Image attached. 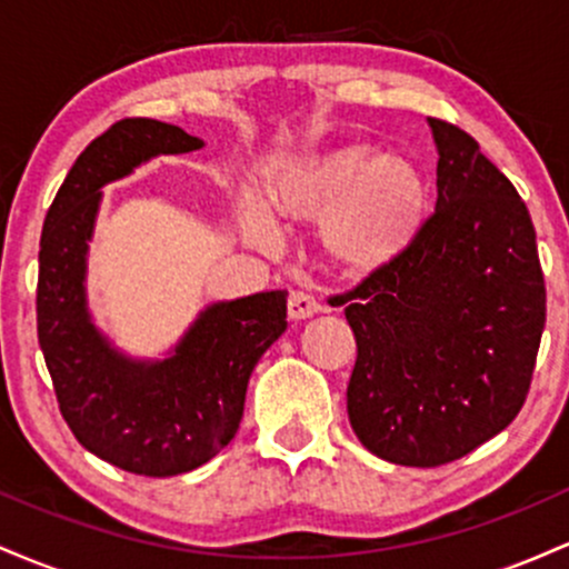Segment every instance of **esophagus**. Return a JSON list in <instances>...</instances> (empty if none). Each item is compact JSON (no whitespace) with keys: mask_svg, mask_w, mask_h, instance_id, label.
<instances>
[{"mask_svg":"<svg viewBox=\"0 0 569 569\" xmlns=\"http://www.w3.org/2000/svg\"><path fill=\"white\" fill-rule=\"evenodd\" d=\"M318 310H321V305H318V299L312 297V293L291 291V297H289V316L293 318V321H305V318L316 316Z\"/></svg>","mask_w":569,"mask_h":569,"instance_id":"esophagus-1","label":"esophagus"}]
</instances>
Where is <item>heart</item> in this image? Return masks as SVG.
Listing matches in <instances>:
<instances>
[{
  "label": "heart",
  "instance_id": "heart-1",
  "mask_svg": "<svg viewBox=\"0 0 569 569\" xmlns=\"http://www.w3.org/2000/svg\"><path fill=\"white\" fill-rule=\"evenodd\" d=\"M270 202L280 219L326 221L323 240L337 262L375 270L411 238L426 208V179L407 154L371 143H342L312 154L272 179ZM243 224L259 243H278L267 206L248 198Z\"/></svg>",
  "mask_w": 569,
  "mask_h": 569
}]
</instances>
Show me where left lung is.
I'll return each instance as SVG.
<instances>
[{
    "instance_id": "1",
    "label": "left lung",
    "mask_w": 569,
    "mask_h": 569,
    "mask_svg": "<svg viewBox=\"0 0 569 569\" xmlns=\"http://www.w3.org/2000/svg\"><path fill=\"white\" fill-rule=\"evenodd\" d=\"M433 130L436 211L345 293L356 335L348 417L396 466L436 468L513 422L546 326L535 227L511 181L452 122Z\"/></svg>"
}]
</instances>
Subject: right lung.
Returning a JSON list of instances; mask_svg holds the SVG:
<instances>
[{
  "mask_svg": "<svg viewBox=\"0 0 569 569\" xmlns=\"http://www.w3.org/2000/svg\"><path fill=\"white\" fill-rule=\"evenodd\" d=\"M200 147L149 117L114 122L71 166L39 240L37 337L58 409L88 452L154 479L194 471L234 439L248 377L286 331V291L206 307L166 361H133L90 321L84 270L101 187Z\"/></svg>",
  "mask_w": 569,
  "mask_h": 569,
  "instance_id": "1",
  "label": "right lung"
}]
</instances>
